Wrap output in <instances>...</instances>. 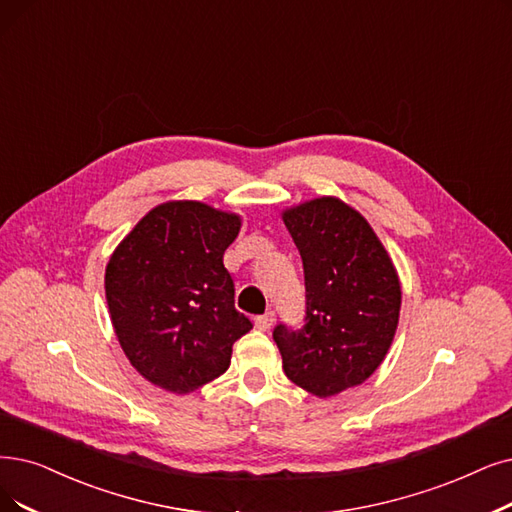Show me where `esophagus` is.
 <instances>
[{
    "instance_id": "obj_1",
    "label": "esophagus",
    "mask_w": 512,
    "mask_h": 512,
    "mask_svg": "<svg viewBox=\"0 0 512 512\" xmlns=\"http://www.w3.org/2000/svg\"><path fill=\"white\" fill-rule=\"evenodd\" d=\"M256 327L260 332H269L271 327H273V323H275V313L273 311H269V313H264V315H260V317H256Z\"/></svg>"
}]
</instances>
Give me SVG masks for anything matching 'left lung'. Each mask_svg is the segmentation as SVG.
Listing matches in <instances>:
<instances>
[{
    "mask_svg": "<svg viewBox=\"0 0 512 512\" xmlns=\"http://www.w3.org/2000/svg\"><path fill=\"white\" fill-rule=\"evenodd\" d=\"M302 258L306 315L300 330L279 323L283 372L317 397L370 378L391 346L401 309L393 260L367 220L336 197L283 212Z\"/></svg>",
    "mask_w": 512,
    "mask_h": 512,
    "instance_id": "1",
    "label": "left lung"
}]
</instances>
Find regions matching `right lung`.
<instances>
[{
	"label": "right lung",
	"mask_w": 512,
	"mask_h": 512,
	"mask_svg": "<svg viewBox=\"0 0 512 512\" xmlns=\"http://www.w3.org/2000/svg\"><path fill=\"white\" fill-rule=\"evenodd\" d=\"M241 218L201 201L153 208L117 245L105 292L117 340L140 376L191 393L227 372L233 342L252 330L235 309L224 250Z\"/></svg>",
	"instance_id": "add662e5"
}]
</instances>
